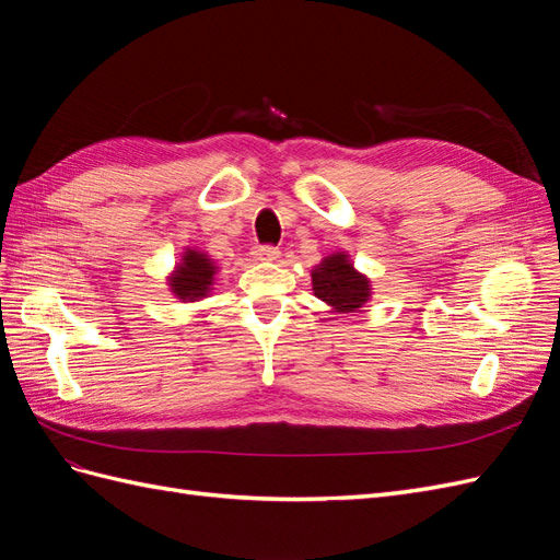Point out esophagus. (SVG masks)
Returning <instances> with one entry per match:
<instances>
[{"label":"esophagus","instance_id":"obj_1","mask_svg":"<svg viewBox=\"0 0 560 560\" xmlns=\"http://www.w3.org/2000/svg\"><path fill=\"white\" fill-rule=\"evenodd\" d=\"M252 257L257 259V261H278L280 259V249L273 247V245H259V247H254Z\"/></svg>","mask_w":560,"mask_h":560}]
</instances>
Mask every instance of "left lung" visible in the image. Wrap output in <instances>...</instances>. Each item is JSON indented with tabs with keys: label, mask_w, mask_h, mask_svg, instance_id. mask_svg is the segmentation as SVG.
Segmentation results:
<instances>
[{
	"label": "left lung",
	"mask_w": 560,
	"mask_h": 560,
	"mask_svg": "<svg viewBox=\"0 0 560 560\" xmlns=\"http://www.w3.org/2000/svg\"><path fill=\"white\" fill-rule=\"evenodd\" d=\"M313 294L331 313H354L371 299V280L352 266L346 252H334L313 268Z\"/></svg>",
	"instance_id": "obj_1"
}]
</instances>
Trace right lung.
Instances as JSON below:
<instances>
[{
    "instance_id": "1",
    "label": "right lung",
    "mask_w": 560,
    "mask_h": 560,
    "mask_svg": "<svg viewBox=\"0 0 560 560\" xmlns=\"http://www.w3.org/2000/svg\"><path fill=\"white\" fill-rule=\"evenodd\" d=\"M219 266L202 249L186 247L179 264L167 276V287L179 301H200L210 296Z\"/></svg>"
}]
</instances>
